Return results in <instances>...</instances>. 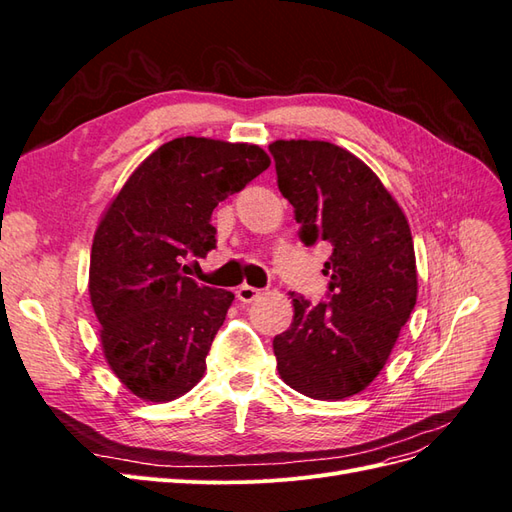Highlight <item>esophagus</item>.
Instances as JSON below:
<instances>
[{
  "label": "esophagus",
  "mask_w": 512,
  "mask_h": 512,
  "mask_svg": "<svg viewBox=\"0 0 512 512\" xmlns=\"http://www.w3.org/2000/svg\"><path fill=\"white\" fill-rule=\"evenodd\" d=\"M258 297H260V290L254 288V286L243 284V286L237 288V299H239L241 303H252V301H256Z\"/></svg>",
  "instance_id": "34e87169"
}]
</instances>
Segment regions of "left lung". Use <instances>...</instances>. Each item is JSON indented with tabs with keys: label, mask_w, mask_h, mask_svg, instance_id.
<instances>
[{
	"label": "left lung",
	"mask_w": 512,
	"mask_h": 512,
	"mask_svg": "<svg viewBox=\"0 0 512 512\" xmlns=\"http://www.w3.org/2000/svg\"><path fill=\"white\" fill-rule=\"evenodd\" d=\"M277 185L305 245L327 243V301L290 292L294 318L275 335L277 371L290 389L344 399L374 380L416 305L410 226L365 162L324 141H275Z\"/></svg>",
	"instance_id": "1"
}]
</instances>
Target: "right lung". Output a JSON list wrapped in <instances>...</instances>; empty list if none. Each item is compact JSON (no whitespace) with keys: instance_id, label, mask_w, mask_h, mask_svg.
<instances>
[{"instance_id":"1","label":"right lung","mask_w":512,"mask_h":512,"mask_svg":"<svg viewBox=\"0 0 512 512\" xmlns=\"http://www.w3.org/2000/svg\"><path fill=\"white\" fill-rule=\"evenodd\" d=\"M271 164L258 145L181 136L138 166L98 224L89 297L113 374L136 397L198 384L235 294L200 286L185 258L215 247L211 213Z\"/></svg>"}]
</instances>
